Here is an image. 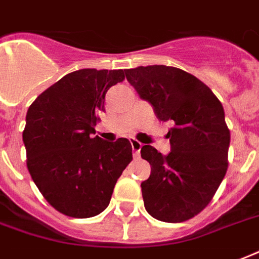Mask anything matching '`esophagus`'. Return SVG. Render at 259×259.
Returning <instances> with one entry per match:
<instances>
[{
	"label": "esophagus",
	"mask_w": 259,
	"mask_h": 259,
	"mask_svg": "<svg viewBox=\"0 0 259 259\" xmlns=\"http://www.w3.org/2000/svg\"><path fill=\"white\" fill-rule=\"evenodd\" d=\"M130 144H132V149H133L134 152V157L138 158L140 157V150H141L142 148V144L140 141H137V140H134V138L130 140Z\"/></svg>",
	"instance_id": "obj_1"
}]
</instances>
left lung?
I'll list each match as a JSON object with an SVG mask.
<instances>
[{"mask_svg":"<svg viewBox=\"0 0 259 259\" xmlns=\"http://www.w3.org/2000/svg\"><path fill=\"white\" fill-rule=\"evenodd\" d=\"M125 75L156 117L173 125L166 156L150 145L141 148L152 168L141 183L145 209L157 221H188L205 208L227 172L230 130L223 106L209 87L176 67H137Z\"/></svg>","mask_w":259,"mask_h":259,"instance_id":"1","label":"left lung"}]
</instances>
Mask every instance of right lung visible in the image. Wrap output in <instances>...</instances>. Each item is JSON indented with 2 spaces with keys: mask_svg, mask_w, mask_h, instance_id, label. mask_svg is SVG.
Instances as JSON below:
<instances>
[{
  "mask_svg": "<svg viewBox=\"0 0 259 259\" xmlns=\"http://www.w3.org/2000/svg\"><path fill=\"white\" fill-rule=\"evenodd\" d=\"M123 79L122 70L74 71L28 109L22 133L28 170L46 200L67 217L83 219L105 211L133 160L127 138L107 142L94 136L107 90Z\"/></svg>",
  "mask_w": 259,
  "mask_h": 259,
  "instance_id": "1",
  "label": "right lung"
}]
</instances>
